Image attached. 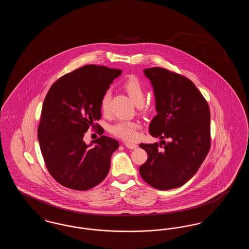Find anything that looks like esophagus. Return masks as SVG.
Wrapping results in <instances>:
<instances>
[{
  "instance_id": "esophagus-1",
  "label": "esophagus",
  "mask_w": 249,
  "mask_h": 249,
  "mask_svg": "<svg viewBox=\"0 0 249 249\" xmlns=\"http://www.w3.org/2000/svg\"><path fill=\"white\" fill-rule=\"evenodd\" d=\"M124 144L129 149H136L138 147V145L136 143H133V142H126Z\"/></svg>"
}]
</instances>
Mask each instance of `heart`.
<instances>
[{"mask_svg": "<svg viewBox=\"0 0 249 249\" xmlns=\"http://www.w3.org/2000/svg\"><path fill=\"white\" fill-rule=\"evenodd\" d=\"M124 89L130 96L133 104L137 107H142L144 103L145 90L141 82L134 77H130L124 83ZM110 95H111L110 91L107 90L101 99L100 108L104 114H107L109 111ZM139 127H140V124L137 121L122 120L113 124L110 127V132L120 139L130 141L136 138L137 130L139 129Z\"/></svg>", "mask_w": 249, "mask_h": 249, "instance_id": "1", "label": "heart"}]
</instances>
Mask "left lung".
<instances>
[{
    "label": "left lung",
    "mask_w": 249,
    "mask_h": 249,
    "mask_svg": "<svg viewBox=\"0 0 249 249\" xmlns=\"http://www.w3.org/2000/svg\"><path fill=\"white\" fill-rule=\"evenodd\" d=\"M143 73L153 87L157 111L149 132L161 141L140 143L147 160L139 173L155 189L179 188L197 173L209 151V107L187 77L160 67L144 69Z\"/></svg>",
    "instance_id": "1"
}]
</instances>
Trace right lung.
Here are the masks:
<instances>
[{"label":"right lung","mask_w":249,"mask_h":249,"mask_svg":"<svg viewBox=\"0 0 249 249\" xmlns=\"http://www.w3.org/2000/svg\"><path fill=\"white\" fill-rule=\"evenodd\" d=\"M121 73L119 69L86 65L60 77L48 90L38 141L48 172L60 185L87 190L107 178L119 142L102 135L87 144L83 138L101 119V99Z\"/></svg>","instance_id":"right-lung-1"}]
</instances>
